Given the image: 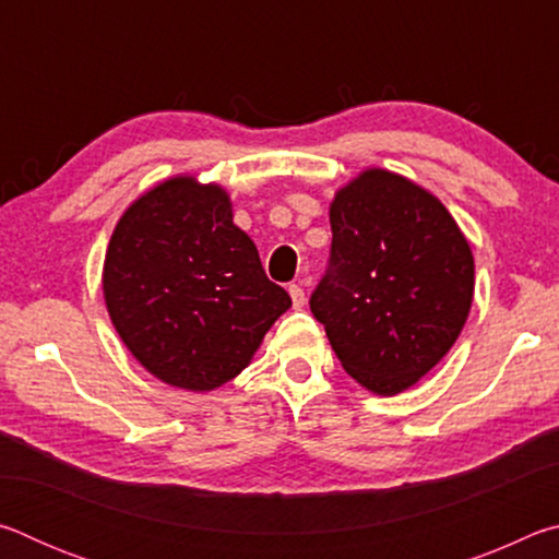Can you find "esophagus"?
<instances>
[{
	"label": "esophagus",
	"mask_w": 559,
	"mask_h": 559,
	"mask_svg": "<svg viewBox=\"0 0 559 559\" xmlns=\"http://www.w3.org/2000/svg\"><path fill=\"white\" fill-rule=\"evenodd\" d=\"M288 293H290L293 306H296V308H302V306H306V288H302L300 283H290V286H288Z\"/></svg>",
	"instance_id": "1"
}]
</instances>
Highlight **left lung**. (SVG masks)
I'll return each instance as SVG.
<instances>
[{"label":"left lung","mask_w":559,"mask_h":559,"mask_svg":"<svg viewBox=\"0 0 559 559\" xmlns=\"http://www.w3.org/2000/svg\"><path fill=\"white\" fill-rule=\"evenodd\" d=\"M333 257L310 310L340 365L380 396L431 372L466 325L476 266L468 239L429 189L367 167L330 202Z\"/></svg>","instance_id":"8db88e82"}]
</instances>
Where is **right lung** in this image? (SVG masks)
Returning <instances> with one entry per match:
<instances>
[{
	"instance_id": "add662e5",
	"label": "right lung",
	"mask_w": 559,
	"mask_h": 559,
	"mask_svg": "<svg viewBox=\"0 0 559 559\" xmlns=\"http://www.w3.org/2000/svg\"><path fill=\"white\" fill-rule=\"evenodd\" d=\"M103 298L130 355L187 392L241 374L290 308L234 224L229 192L194 175L163 179L122 212L103 261Z\"/></svg>"
}]
</instances>
